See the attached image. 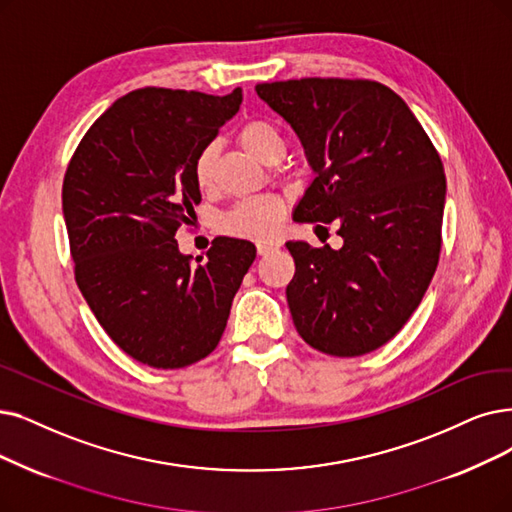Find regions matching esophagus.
Returning <instances> with one entry per match:
<instances>
[{
  "label": "esophagus",
  "instance_id": "1",
  "mask_svg": "<svg viewBox=\"0 0 512 512\" xmlns=\"http://www.w3.org/2000/svg\"><path fill=\"white\" fill-rule=\"evenodd\" d=\"M277 248H279V243H275V241H258V243H256L258 256H267V254L275 252Z\"/></svg>",
  "mask_w": 512,
  "mask_h": 512
}]
</instances>
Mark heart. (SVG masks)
<instances>
[{
    "label": "heart",
    "instance_id": "obj_1",
    "mask_svg": "<svg viewBox=\"0 0 512 512\" xmlns=\"http://www.w3.org/2000/svg\"><path fill=\"white\" fill-rule=\"evenodd\" d=\"M239 145L260 161H271L283 151V138L279 130L267 119H248L237 132ZM216 174V147L208 145L199 151L193 163L195 185L208 191L214 185ZM285 203L277 195H262L245 199L224 216V229L250 239H269L277 233Z\"/></svg>",
    "mask_w": 512,
    "mask_h": 512
}]
</instances>
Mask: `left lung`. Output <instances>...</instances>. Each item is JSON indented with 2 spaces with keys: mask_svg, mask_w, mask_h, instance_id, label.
Segmentation results:
<instances>
[{
  "mask_svg": "<svg viewBox=\"0 0 512 512\" xmlns=\"http://www.w3.org/2000/svg\"><path fill=\"white\" fill-rule=\"evenodd\" d=\"M300 136L315 180L296 222L338 224L344 245L288 241L290 313L313 349L359 357L412 317L441 254L445 174L403 98L372 79L304 77L256 86Z\"/></svg>",
  "mask_w": 512,
  "mask_h": 512,
  "instance_id": "left-lung-1",
  "label": "left lung"
}]
</instances>
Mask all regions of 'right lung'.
Listing matches in <instances>:
<instances>
[{"label":"right lung","mask_w":512,"mask_h":512,"mask_svg":"<svg viewBox=\"0 0 512 512\" xmlns=\"http://www.w3.org/2000/svg\"><path fill=\"white\" fill-rule=\"evenodd\" d=\"M239 105V88L227 96L134 90L94 121L65 172L77 288L119 349L157 370L216 349L256 258L254 243L216 237L193 267L174 239L201 201L195 157Z\"/></svg>","instance_id":"1"}]
</instances>
